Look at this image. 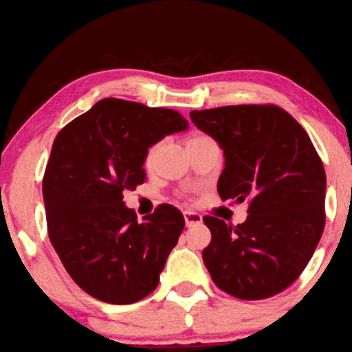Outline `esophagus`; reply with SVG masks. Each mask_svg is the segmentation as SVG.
Instances as JSON below:
<instances>
[{
  "label": "esophagus",
  "mask_w": 352,
  "mask_h": 352,
  "mask_svg": "<svg viewBox=\"0 0 352 352\" xmlns=\"http://www.w3.org/2000/svg\"><path fill=\"white\" fill-rule=\"evenodd\" d=\"M184 221H186V226H195V225H201L203 223V217L200 214L194 212V210H184Z\"/></svg>",
  "instance_id": "obj_1"
}]
</instances>
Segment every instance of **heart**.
<instances>
[{"label":"heart","instance_id":"b5f03b06","mask_svg":"<svg viewBox=\"0 0 352 352\" xmlns=\"http://www.w3.org/2000/svg\"><path fill=\"white\" fill-rule=\"evenodd\" d=\"M200 138H206V135H203V133H195V135H192V137L189 138V142H190V140H200ZM158 148H160L158 143L151 146L149 151H148V154H146V164H152V163H154V160H155V157H157V152H158ZM186 192L189 194L190 189H186Z\"/></svg>","mask_w":352,"mask_h":352}]
</instances>
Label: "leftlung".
<instances>
[{
  "label": "left lung",
  "instance_id": "obj_1",
  "mask_svg": "<svg viewBox=\"0 0 352 352\" xmlns=\"http://www.w3.org/2000/svg\"><path fill=\"white\" fill-rule=\"evenodd\" d=\"M190 120L225 154L217 186L221 200L249 204L237 226L204 217L212 235L204 265L229 296H276L303 272L323 234L322 160L303 127L278 106H223L192 111Z\"/></svg>",
  "mask_w": 352,
  "mask_h": 352
}]
</instances>
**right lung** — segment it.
<instances>
[{"label":"right lung","mask_w":352,"mask_h":352,"mask_svg":"<svg viewBox=\"0 0 352 352\" xmlns=\"http://www.w3.org/2000/svg\"><path fill=\"white\" fill-rule=\"evenodd\" d=\"M186 129L177 111L104 98L56 135L43 178L47 234L89 296L131 305L158 286L184 217L164 203L138 221L123 192L144 183L151 146Z\"/></svg>","instance_id":"1"}]
</instances>
